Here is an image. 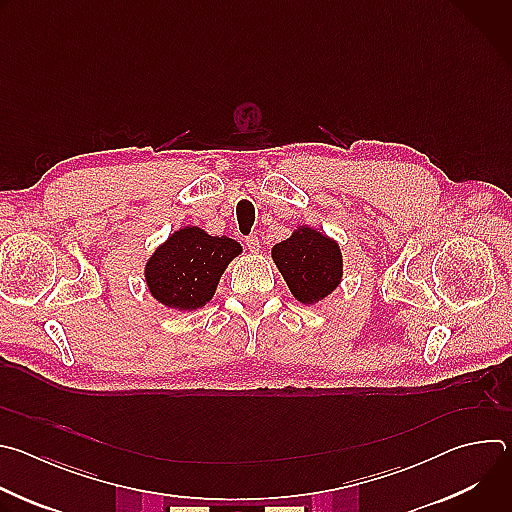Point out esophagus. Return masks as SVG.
Instances as JSON below:
<instances>
[{
    "label": "esophagus",
    "instance_id": "34e87169",
    "mask_svg": "<svg viewBox=\"0 0 512 512\" xmlns=\"http://www.w3.org/2000/svg\"><path fill=\"white\" fill-rule=\"evenodd\" d=\"M245 247H247L251 253H257V251H259V239H257V235L247 237V239H245Z\"/></svg>",
    "mask_w": 512,
    "mask_h": 512
}]
</instances>
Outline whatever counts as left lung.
<instances>
[{"mask_svg": "<svg viewBox=\"0 0 512 512\" xmlns=\"http://www.w3.org/2000/svg\"><path fill=\"white\" fill-rule=\"evenodd\" d=\"M291 294L302 304H316L336 289L342 277L338 243L326 235L302 227L271 251Z\"/></svg>", "mask_w": 512, "mask_h": 512, "instance_id": "8db88e82", "label": "left lung"}]
</instances>
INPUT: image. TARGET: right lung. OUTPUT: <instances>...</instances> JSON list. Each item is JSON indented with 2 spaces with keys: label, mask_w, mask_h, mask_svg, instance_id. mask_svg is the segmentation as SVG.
<instances>
[{
  "label": "right lung",
  "mask_w": 512,
  "mask_h": 512,
  "mask_svg": "<svg viewBox=\"0 0 512 512\" xmlns=\"http://www.w3.org/2000/svg\"><path fill=\"white\" fill-rule=\"evenodd\" d=\"M241 253L229 237H210L198 227L176 231L148 261L145 281L168 308L196 310L212 296L227 265Z\"/></svg>",
  "instance_id": "obj_1"
}]
</instances>
